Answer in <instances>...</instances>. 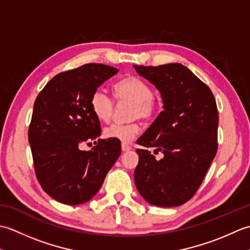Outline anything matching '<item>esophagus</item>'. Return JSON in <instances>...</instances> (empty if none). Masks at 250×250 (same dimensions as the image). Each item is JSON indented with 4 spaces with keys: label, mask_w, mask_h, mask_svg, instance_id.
<instances>
[{
    "label": "esophagus",
    "mask_w": 250,
    "mask_h": 250,
    "mask_svg": "<svg viewBox=\"0 0 250 250\" xmlns=\"http://www.w3.org/2000/svg\"><path fill=\"white\" fill-rule=\"evenodd\" d=\"M121 149H122V151H129V150H131V147L129 146V145H126V144H125V143H122L121 144Z\"/></svg>",
    "instance_id": "esophagus-1"
}]
</instances>
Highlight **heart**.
<instances>
[{
  "label": "heart",
  "instance_id": "obj_1",
  "mask_svg": "<svg viewBox=\"0 0 250 250\" xmlns=\"http://www.w3.org/2000/svg\"><path fill=\"white\" fill-rule=\"evenodd\" d=\"M113 91L115 98L121 101L126 100L133 103L131 109V118H141L147 120L151 118L156 111V101L152 95V90L145 81L129 76L117 82ZM90 106L94 116L100 121L106 122L111 118L114 111V101L103 89H97L90 98ZM140 133V125L136 122L121 125L113 124L106 126L103 135L106 139L117 140L128 143Z\"/></svg>",
  "mask_w": 250,
  "mask_h": 250
}]
</instances>
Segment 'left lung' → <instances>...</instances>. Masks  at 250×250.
I'll return each mask as SVG.
<instances>
[{
  "label": "left lung",
  "mask_w": 250,
  "mask_h": 250,
  "mask_svg": "<svg viewBox=\"0 0 250 250\" xmlns=\"http://www.w3.org/2000/svg\"><path fill=\"white\" fill-rule=\"evenodd\" d=\"M161 94L163 110L136 143L163 153L161 160L136 149L134 182L148 203L180 206L203 182L217 152L218 110L210 89L179 63L133 65Z\"/></svg>",
  "instance_id": "8db88e82"
}]
</instances>
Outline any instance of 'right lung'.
Listing matches in <instances>:
<instances>
[{
    "mask_svg": "<svg viewBox=\"0 0 250 250\" xmlns=\"http://www.w3.org/2000/svg\"><path fill=\"white\" fill-rule=\"evenodd\" d=\"M117 73L116 67L89 63L58 74L35 100L29 143L36 177L60 203L91 200L120 156V141H95L101 125L90 106L92 93ZM91 140L96 144L91 150L80 149Z\"/></svg>",
    "mask_w": 250,
    "mask_h": 250,
    "instance_id": "1",
    "label": "right lung"
}]
</instances>
